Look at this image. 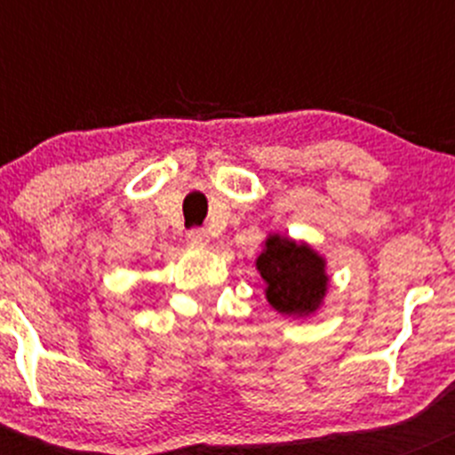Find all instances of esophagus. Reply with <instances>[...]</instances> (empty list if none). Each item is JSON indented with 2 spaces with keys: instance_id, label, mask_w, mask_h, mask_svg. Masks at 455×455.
Segmentation results:
<instances>
[{
  "instance_id": "esophagus-1",
  "label": "esophagus",
  "mask_w": 455,
  "mask_h": 455,
  "mask_svg": "<svg viewBox=\"0 0 455 455\" xmlns=\"http://www.w3.org/2000/svg\"><path fill=\"white\" fill-rule=\"evenodd\" d=\"M187 240L194 246H206L209 244V233H206L204 228H191V231L187 233Z\"/></svg>"
}]
</instances>
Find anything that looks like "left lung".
<instances>
[{"instance_id": "8db88e82", "label": "left lung", "mask_w": 455, "mask_h": 455, "mask_svg": "<svg viewBox=\"0 0 455 455\" xmlns=\"http://www.w3.org/2000/svg\"><path fill=\"white\" fill-rule=\"evenodd\" d=\"M255 264L266 282V299L277 313L310 316L321 308L330 279L325 259L308 244L268 235Z\"/></svg>"}]
</instances>
